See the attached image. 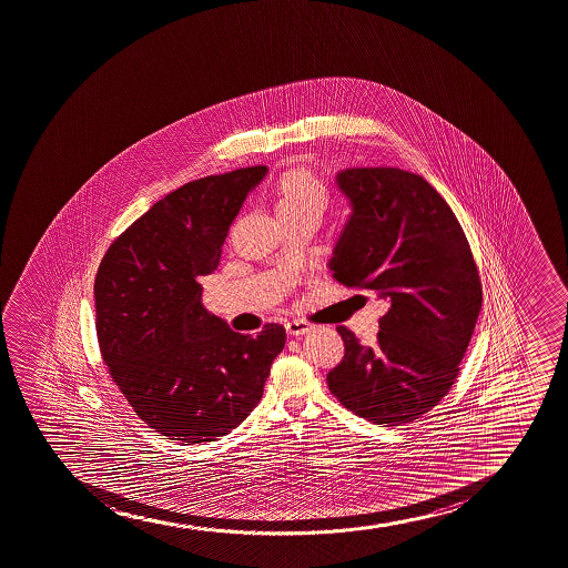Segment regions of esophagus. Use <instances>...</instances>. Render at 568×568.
Instances as JSON below:
<instances>
[{
  "mask_svg": "<svg viewBox=\"0 0 568 568\" xmlns=\"http://www.w3.org/2000/svg\"><path fill=\"white\" fill-rule=\"evenodd\" d=\"M285 331H287L288 336H302V334L312 331V325L306 321H288V323H285Z\"/></svg>",
  "mask_w": 568,
  "mask_h": 568,
  "instance_id": "1",
  "label": "esophagus"
}]
</instances>
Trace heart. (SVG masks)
Wrapping results in <instances>:
<instances>
[{
	"label": "heart",
	"instance_id": "heart-1",
	"mask_svg": "<svg viewBox=\"0 0 568 568\" xmlns=\"http://www.w3.org/2000/svg\"><path fill=\"white\" fill-rule=\"evenodd\" d=\"M275 210L283 223L310 215H323L328 205V191L306 168H291L274 186Z\"/></svg>",
	"mask_w": 568,
	"mask_h": 568
}]
</instances>
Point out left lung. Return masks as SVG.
I'll return each mask as SVG.
<instances>
[{
    "instance_id": "1",
    "label": "left lung",
    "mask_w": 568,
    "mask_h": 568,
    "mask_svg": "<svg viewBox=\"0 0 568 568\" xmlns=\"http://www.w3.org/2000/svg\"><path fill=\"white\" fill-rule=\"evenodd\" d=\"M351 215L328 262L334 280L387 300L376 345L338 326L342 363L326 376L339 404L364 419L400 427L452 389L481 310L470 245L446 200L398 168L336 175Z\"/></svg>"
}]
</instances>
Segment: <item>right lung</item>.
Returning <instances> with one entry per match:
<instances>
[{
  "instance_id": "obj_1",
  "label": "right lung",
  "mask_w": 568,
  "mask_h": 568,
  "mask_svg": "<svg viewBox=\"0 0 568 568\" xmlns=\"http://www.w3.org/2000/svg\"><path fill=\"white\" fill-rule=\"evenodd\" d=\"M266 166L196 179L159 200L103 255L97 334L109 374L135 415L183 444L213 442L264 393L285 328L230 331L205 312L197 277L217 268L232 221Z\"/></svg>"
}]
</instances>
